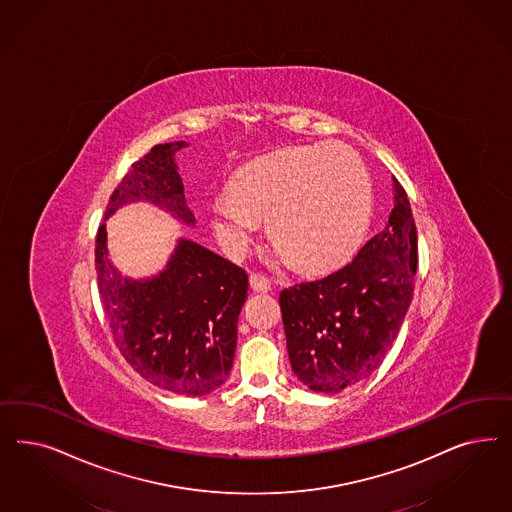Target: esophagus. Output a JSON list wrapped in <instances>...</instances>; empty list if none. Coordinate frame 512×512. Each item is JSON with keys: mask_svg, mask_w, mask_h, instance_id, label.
I'll return each mask as SVG.
<instances>
[{"mask_svg": "<svg viewBox=\"0 0 512 512\" xmlns=\"http://www.w3.org/2000/svg\"><path fill=\"white\" fill-rule=\"evenodd\" d=\"M248 282H250V288H252L254 292L265 294V292L271 290V282L267 281L262 275H258V273H252V275L248 277Z\"/></svg>", "mask_w": 512, "mask_h": 512, "instance_id": "34e87169", "label": "esophagus"}]
</instances>
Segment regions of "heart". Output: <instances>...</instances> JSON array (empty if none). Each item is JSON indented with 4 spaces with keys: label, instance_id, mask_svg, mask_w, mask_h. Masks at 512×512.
I'll return each instance as SVG.
<instances>
[{
    "label": "heart",
    "instance_id": "b5f03b06",
    "mask_svg": "<svg viewBox=\"0 0 512 512\" xmlns=\"http://www.w3.org/2000/svg\"><path fill=\"white\" fill-rule=\"evenodd\" d=\"M373 203L362 158L341 145L282 150L243 169L213 205L222 248L239 256L265 218L275 254L309 273L345 264L360 245Z\"/></svg>",
    "mask_w": 512,
    "mask_h": 512
}]
</instances>
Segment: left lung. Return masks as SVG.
<instances>
[{
	"label": "left lung",
	"mask_w": 512,
	"mask_h": 512,
	"mask_svg": "<svg viewBox=\"0 0 512 512\" xmlns=\"http://www.w3.org/2000/svg\"><path fill=\"white\" fill-rule=\"evenodd\" d=\"M418 237L407 192L394 177V209L350 264L279 297L290 365L313 392L339 394L367 379L409 311Z\"/></svg>",
	"instance_id": "left-lung-1"
}]
</instances>
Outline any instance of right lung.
<instances>
[{"label": "right lung", "instance_id": "1", "mask_svg": "<svg viewBox=\"0 0 512 512\" xmlns=\"http://www.w3.org/2000/svg\"><path fill=\"white\" fill-rule=\"evenodd\" d=\"M184 141L156 145L116 186L105 218L126 203L149 201L194 226L175 152ZM98 290L120 354L150 384L179 396H207L230 375L237 318L247 299L248 275L239 265L179 239L169 262L150 279L124 277L107 250V230L96 237Z\"/></svg>", "mask_w": 512, "mask_h": 512}]
</instances>
